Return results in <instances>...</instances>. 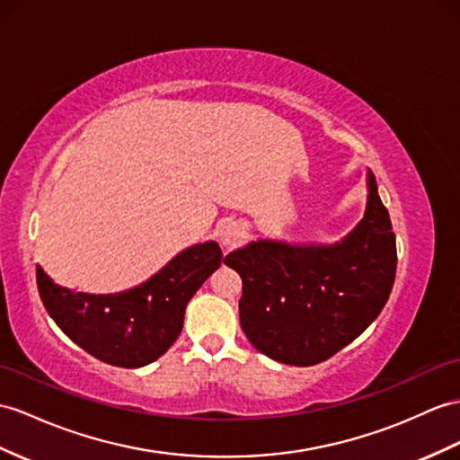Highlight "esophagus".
Listing matches in <instances>:
<instances>
[{
	"label": "esophagus",
	"instance_id": "esophagus-1",
	"mask_svg": "<svg viewBox=\"0 0 460 460\" xmlns=\"http://www.w3.org/2000/svg\"><path fill=\"white\" fill-rule=\"evenodd\" d=\"M245 236V228L238 222H226L222 224V228L218 230V238L224 248H234L238 245Z\"/></svg>",
	"mask_w": 460,
	"mask_h": 460
}]
</instances>
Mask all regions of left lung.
Returning a JSON list of instances; mask_svg holds the SVG:
<instances>
[{"label": "left lung", "mask_w": 460, "mask_h": 460, "mask_svg": "<svg viewBox=\"0 0 460 460\" xmlns=\"http://www.w3.org/2000/svg\"><path fill=\"white\" fill-rule=\"evenodd\" d=\"M243 281L240 323L257 351L310 367L330 359L371 326L396 277V236L367 170V205L333 243L260 238L224 260Z\"/></svg>", "instance_id": "left-lung-1"}]
</instances>
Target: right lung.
<instances>
[{
  "instance_id": "right-lung-1",
  "label": "right lung",
  "mask_w": 460,
  "mask_h": 460,
  "mask_svg": "<svg viewBox=\"0 0 460 460\" xmlns=\"http://www.w3.org/2000/svg\"><path fill=\"white\" fill-rule=\"evenodd\" d=\"M222 261L215 240L179 252L138 287L115 295L75 293L37 265V285L50 318L68 338L107 365L138 368L175 343L189 300Z\"/></svg>"
}]
</instances>
